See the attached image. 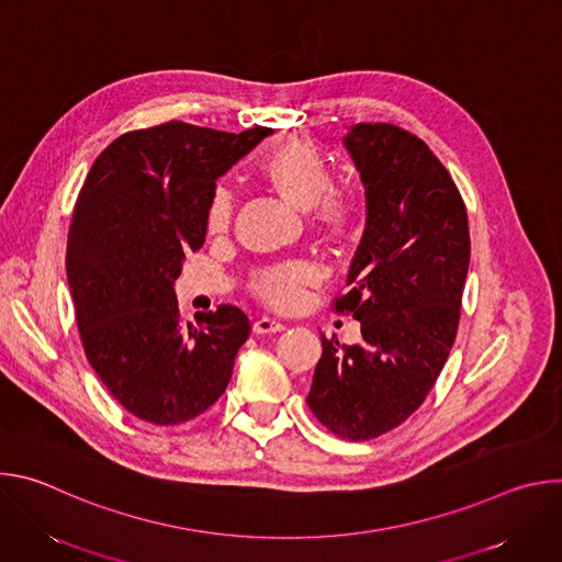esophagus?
Masks as SVG:
<instances>
[{"label": "esophagus", "mask_w": 562, "mask_h": 562, "mask_svg": "<svg viewBox=\"0 0 562 562\" xmlns=\"http://www.w3.org/2000/svg\"><path fill=\"white\" fill-rule=\"evenodd\" d=\"M282 329H284V325L278 323L276 317H269V315H262V317H258L256 323H254V331L256 334H278Z\"/></svg>", "instance_id": "1"}]
</instances>
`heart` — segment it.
I'll return each instance as SVG.
<instances>
[{"instance_id": "obj_1", "label": "heart", "mask_w": 562, "mask_h": 562, "mask_svg": "<svg viewBox=\"0 0 562 562\" xmlns=\"http://www.w3.org/2000/svg\"><path fill=\"white\" fill-rule=\"evenodd\" d=\"M265 178L293 204L308 209L315 224L327 235H342L356 215V200L351 193L331 189V167L311 142L284 139L276 144L260 162ZM235 211L233 189L224 182L215 184L209 206L206 224L211 231H226ZM313 280V269L306 262H286L262 269L256 276V291L273 304H293L304 284Z\"/></svg>"}]
</instances>
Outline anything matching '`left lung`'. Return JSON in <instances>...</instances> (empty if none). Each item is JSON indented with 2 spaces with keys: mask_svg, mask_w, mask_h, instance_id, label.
Returning <instances> with one entry per match:
<instances>
[{
  "mask_svg": "<svg viewBox=\"0 0 562 562\" xmlns=\"http://www.w3.org/2000/svg\"><path fill=\"white\" fill-rule=\"evenodd\" d=\"M345 148L360 173L367 220L349 267L362 340L323 338L306 403L336 436L371 440L427 397L456 340L469 269L464 202L431 148L393 124H353Z\"/></svg>",
  "mask_w": 562,
  "mask_h": 562,
  "instance_id": "left-lung-1",
  "label": "left lung"
}]
</instances>
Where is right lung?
<instances>
[{
	"label": "right lung",
	"mask_w": 562,
	"mask_h": 562,
	"mask_svg": "<svg viewBox=\"0 0 562 562\" xmlns=\"http://www.w3.org/2000/svg\"><path fill=\"white\" fill-rule=\"evenodd\" d=\"M271 133L184 122L124 133L79 191L66 245L79 338L104 386L146 423L204 414L249 338V317L233 304L184 325L173 284L187 254L204 245L217 178Z\"/></svg>",
	"instance_id": "1"
}]
</instances>
